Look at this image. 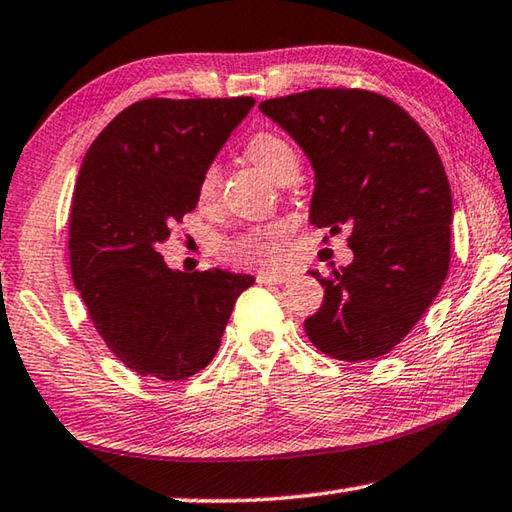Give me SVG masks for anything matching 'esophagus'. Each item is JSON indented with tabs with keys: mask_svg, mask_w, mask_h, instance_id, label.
Masks as SVG:
<instances>
[{
	"mask_svg": "<svg viewBox=\"0 0 512 512\" xmlns=\"http://www.w3.org/2000/svg\"><path fill=\"white\" fill-rule=\"evenodd\" d=\"M289 277H291L289 273H271V271H264V273L257 275V282H259V284H282V282H287Z\"/></svg>",
	"mask_w": 512,
	"mask_h": 512,
	"instance_id": "34e87169",
	"label": "esophagus"
}]
</instances>
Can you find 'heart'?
Segmentation results:
<instances>
[{"label": "heart", "instance_id": "heart-1", "mask_svg": "<svg viewBox=\"0 0 512 512\" xmlns=\"http://www.w3.org/2000/svg\"><path fill=\"white\" fill-rule=\"evenodd\" d=\"M246 153L259 169L266 171L268 176L275 180V183L287 185L298 176V169H300L298 153L280 135L268 133V131L255 133L246 144ZM219 185H221V171L216 164H210V167L203 171L201 183H198V196H201V201H212L216 192H219ZM282 237H284V228H266V230L250 232V235L241 237L230 246V253L232 257L241 259V262L273 266L282 259V248H280Z\"/></svg>", "mask_w": 512, "mask_h": 512}]
</instances>
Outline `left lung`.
I'll return each instance as SVG.
<instances>
[{"mask_svg": "<svg viewBox=\"0 0 512 512\" xmlns=\"http://www.w3.org/2000/svg\"><path fill=\"white\" fill-rule=\"evenodd\" d=\"M259 110L314 167L309 221L350 230L354 259L334 268L305 320L309 341L341 361L391 352L438 296L449 271L452 189L429 135L395 101L366 90H307Z\"/></svg>", "mask_w": 512, "mask_h": 512, "instance_id": "left-lung-1", "label": "left lung"}]
</instances>
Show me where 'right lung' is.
<instances>
[{
  "mask_svg": "<svg viewBox=\"0 0 512 512\" xmlns=\"http://www.w3.org/2000/svg\"><path fill=\"white\" fill-rule=\"evenodd\" d=\"M253 106V97L144 99L85 153L69 216L72 277L99 336L137 375L180 381L203 370L255 282L221 268L183 273L160 253Z\"/></svg>",
  "mask_w": 512,
  "mask_h": 512,
  "instance_id": "add662e5",
  "label": "right lung"
}]
</instances>
